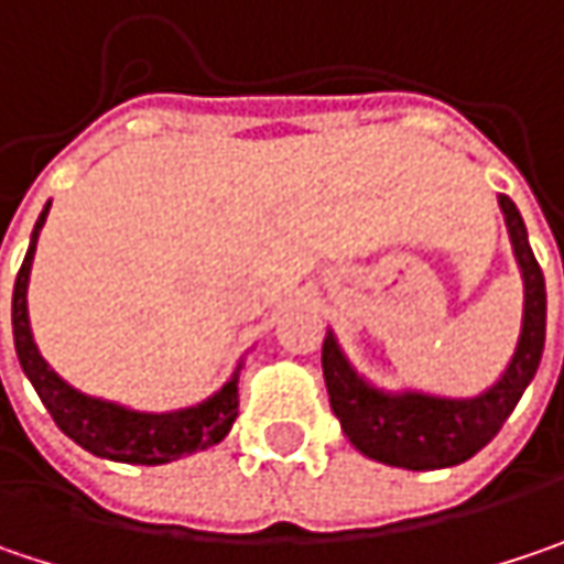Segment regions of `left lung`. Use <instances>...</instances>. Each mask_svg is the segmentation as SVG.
<instances>
[{"label": "left lung", "instance_id": "left-lung-1", "mask_svg": "<svg viewBox=\"0 0 564 564\" xmlns=\"http://www.w3.org/2000/svg\"><path fill=\"white\" fill-rule=\"evenodd\" d=\"M498 207L505 214L513 261L523 281V313L511 360L485 392L469 399H449L421 389H382L357 373L335 332H325L322 373L328 402L341 421V431L364 456L414 473L459 466L501 431L523 389L536 377L546 345V281L533 258L517 204L508 194H498Z\"/></svg>", "mask_w": 564, "mask_h": 564}]
</instances>
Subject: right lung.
<instances>
[{
    "instance_id": "right-lung-1",
    "label": "right lung",
    "mask_w": 564,
    "mask_h": 564,
    "mask_svg": "<svg viewBox=\"0 0 564 564\" xmlns=\"http://www.w3.org/2000/svg\"><path fill=\"white\" fill-rule=\"evenodd\" d=\"M47 214H51V200L34 223L28 254H24L15 278L12 335H15L18 364L31 386L37 389L47 412L53 414L56 427L69 441L88 449L91 456H101L111 463H130V466H162V463H172V459H182L197 449L219 444L239 414L242 360L232 367L229 380L223 382L214 395H207L197 405L175 409V412H137L120 402L85 395L83 389L69 386L44 360V354L37 350V341H34V332H31V318H28V281H31L34 251H37V236L47 223Z\"/></svg>"
}]
</instances>
